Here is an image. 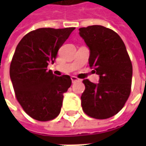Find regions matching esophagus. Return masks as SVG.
Instances as JSON below:
<instances>
[{"label": "esophagus", "instance_id": "obj_1", "mask_svg": "<svg viewBox=\"0 0 146 146\" xmlns=\"http://www.w3.org/2000/svg\"><path fill=\"white\" fill-rule=\"evenodd\" d=\"M71 80H72V82L75 83L76 81H79V79L76 77V76H71Z\"/></svg>", "mask_w": 146, "mask_h": 146}]
</instances>
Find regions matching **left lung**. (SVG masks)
Masks as SVG:
<instances>
[{
	"label": "left lung",
	"instance_id": "left-lung-1",
	"mask_svg": "<svg viewBox=\"0 0 146 146\" xmlns=\"http://www.w3.org/2000/svg\"><path fill=\"white\" fill-rule=\"evenodd\" d=\"M79 31L90 51L89 66L99 76L98 84L83 80V110L95 119H107L119 113L130 95L131 62L122 39L113 30L95 25Z\"/></svg>",
	"mask_w": 146,
	"mask_h": 146
}]
</instances>
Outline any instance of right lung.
Returning <instances> with one entry per match:
<instances>
[{
    "mask_svg": "<svg viewBox=\"0 0 146 146\" xmlns=\"http://www.w3.org/2000/svg\"><path fill=\"white\" fill-rule=\"evenodd\" d=\"M74 30L40 28L25 35L16 47L10 78L18 102L36 120H51L60 113L63 94L72 80L68 75L55 76L47 67L54 63L58 49Z\"/></svg>",
    "mask_w": 146,
    "mask_h": 146,
    "instance_id": "add662e5",
    "label": "right lung"
}]
</instances>
